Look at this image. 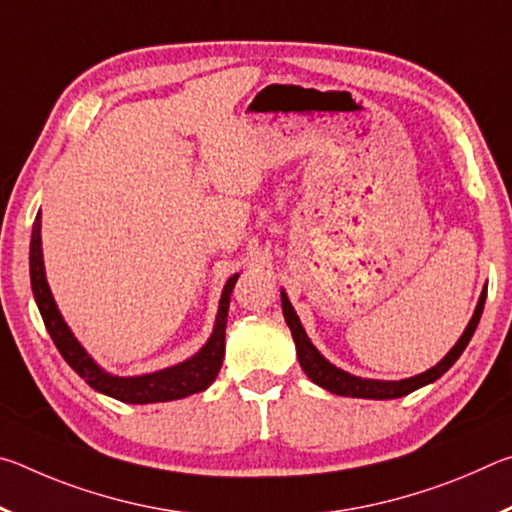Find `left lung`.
<instances>
[{"label": "left lung", "instance_id": "1", "mask_svg": "<svg viewBox=\"0 0 512 512\" xmlns=\"http://www.w3.org/2000/svg\"><path fill=\"white\" fill-rule=\"evenodd\" d=\"M485 296H488V289L483 287L481 298H479V302H476L474 314L470 318V323H467L465 332L461 334V339L456 341L454 348L449 350L445 357L436 363V366L420 372V375L409 377V379L386 381V379H366V377L350 375V372H345L341 368H336L334 363H329L323 354L316 350V345L309 341V336L305 332V327H302V323H300L296 309H293V305L289 302L287 291L284 289L280 291L282 314L291 329L293 341H296L298 361H300L302 370H305V375L314 381L316 386L325 388V391H329V393L343 395V397H361V400H395V397L409 395L413 391H418V388L433 384V381L443 377L445 372L454 366L456 359L461 357L463 350L467 348V343H470V339L474 336V329H476V325H479L481 314H483Z\"/></svg>", "mask_w": 512, "mask_h": 512}]
</instances>
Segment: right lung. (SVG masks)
I'll return each instance as SVG.
<instances>
[{
  "mask_svg": "<svg viewBox=\"0 0 512 512\" xmlns=\"http://www.w3.org/2000/svg\"><path fill=\"white\" fill-rule=\"evenodd\" d=\"M42 212H38L36 221H33L31 232V250H29V271H31V289L36 305L40 309V316L45 320V327L56 343L58 352L63 359L72 366V370L85 379L94 391H99L108 397H115L119 402L126 404H155V402H171L180 400V397L201 393L205 388L212 386L223 363L225 354V325H228V309H230V296L232 289L239 280V273H235L225 282L219 300V311H216L214 329L210 339L198 350L194 357L176 363V366L146 372V375H133V377H119L112 372L103 370L97 361H94L88 350L83 348L76 339L72 329L65 323L63 314L56 305L54 296H51L47 275H45V259H42Z\"/></svg>",
  "mask_w": 512,
  "mask_h": 512,
  "instance_id": "right-lung-1",
  "label": "right lung"
}]
</instances>
